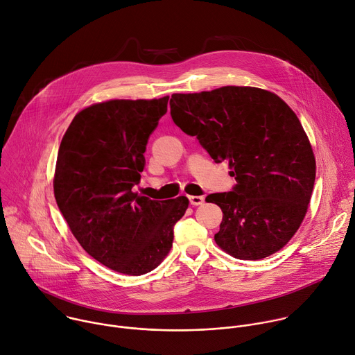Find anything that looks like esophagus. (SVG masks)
Listing matches in <instances>:
<instances>
[{
	"mask_svg": "<svg viewBox=\"0 0 355 355\" xmlns=\"http://www.w3.org/2000/svg\"><path fill=\"white\" fill-rule=\"evenodd\" d=\"M189 202H191V205L192 206H199V205H202L203 202H205V198L203 196H189Z\"/></svg>",
	"mask_w": 355,
	"mask_h": 355,
	"instance_id": "34e87169",
	"label": "esophagus"
}]
</instances>
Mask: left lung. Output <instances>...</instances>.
Masks as SVG:
<instances>
[{
	"instance_id": "1",
	"label": "left lung",
	"mask_w": 355,
	"mask_h": 355,
	"mask_svg": "<svg viewBox=\"0 0 355 355\" xmlns=\"http://www.w3.org/2000/svg\"><path fill=\"white\" fill-rule=\"evenodd\" d=\"M171 118L210 157L228 162L235 187L211 193L223 221L216 244L258 261L280 251L300 228L312 196L316 163L295 112L277 94L252 86L174 93Z\"/></svg>"
}]
</instances>
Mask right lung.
Masks as SVG:
<instances>
[{"label": "right lung", "instance_id": "right-lung-1", "mask_svg": "<svg viewBox=\"0 0 355 355\" xmlns=\"http://www.w3.org/2000/svg\"><path fill=\"white\" fill-rule=\"evenodd\" d=\"M168 96L115 98L80 110L62 137L54 196L71 232L97 262L123 275L156 269L173 247L174 224L189 200H152L134 192L149 137Z\"/></svg>", "mask_w": 355, "mask_h": 355}]
</instances>
